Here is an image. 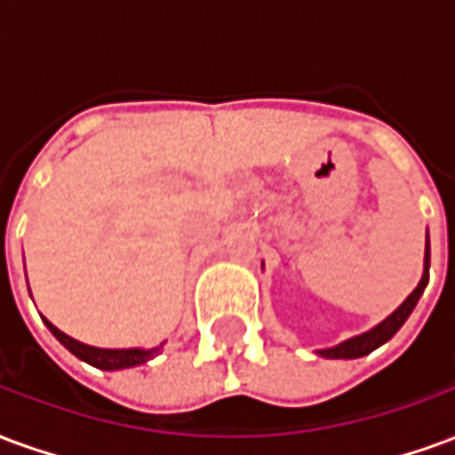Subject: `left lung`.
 Masks as SVG:
<instances>
[{"mask_svg":"<svg viewBox=\"0 0 455 455\" xmlns=\"http://www.w3.org/2000/svg\"><path fill=\"white\" fill-rule=\"evenodd\" d=\"M427 283H429V234H427V253H424V275H421L419 285L414 287V292H411V295L407 297V299H404L382 324H378L375 329H371V331H365V334L361 336H353V339L339 343L334 348L319 351V355H324V358H361V355H368V353L375 351V348L382 346L385 341H390L392 336L400 331V326L407 322V316L411 315V309L417 307Z\"/></svg>","mask_w":455,"mask_h":455,"instance_id":"obj_1","label":"left lung"}]
</instances>
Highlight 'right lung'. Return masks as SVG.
I'll return each instance as SVG.
<instances>
[{"mask_svg":"<svg viewBox=\"0 0 455 455\" xmlns=\"http://www.w3.org/2000/svg\"><path fill=\"white\" fill-rule=\"evenodd\" d=\"M44 322L45 326L51 329V334L63 343L68 351L75 353L80 361L90 363V365H94V368H100V371H121V368H133V365H140V363L150 361V358H153V355H158V351L163 348V343L156 346V348H148V351H143V348H94V346L75 341V339H70L68 334H63V331H60V329H55L48 319H44Z\"/></svg>","mask_w":455,"mask_h":455,"instance_id":"1","label":"right lung"}]
</instances>
